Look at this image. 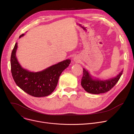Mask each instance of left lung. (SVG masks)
<instances>
[{
    "instance_id": "left-lung-1",
    "label": "left lung",
    "mask_w": 134,
    "mask_h": 134,
    "mask_svg": "<svg viewBox=\"0 0 134 134\" xmlns=\"http://www.w3.org/2000/svg\"><path fill=\"white\" fill-rule=\"evenodd\" d=\"M122 71L117 77L106 80L92 79L88 71L83 68V75L81 80V85L84 90L93 94H100L109 91L117 84L121 75Z\"/></svg>"
}]
</instances>
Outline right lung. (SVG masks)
I'll return each mask as SVG.
<instances>
[{"label": "right lung", "instance_id": "obj_1", "mask_svg": "<svg viewBox=\"0 0 134 134\" xmlns=\"http://www.w3.org/2000/svg\"><path fill=\"white\" fill-rule=\"evenodd\" d=\"M24 34L19 37L20 38ZM16 43L11 55V71L16 85L22 90L34 97L48 96L55 89L61 73L68 67L70 60H66L44 70L32 72L23 68L16 57Z\"/></svg>", "mask_w": 134, "mask_h": 134}]
</instances>
